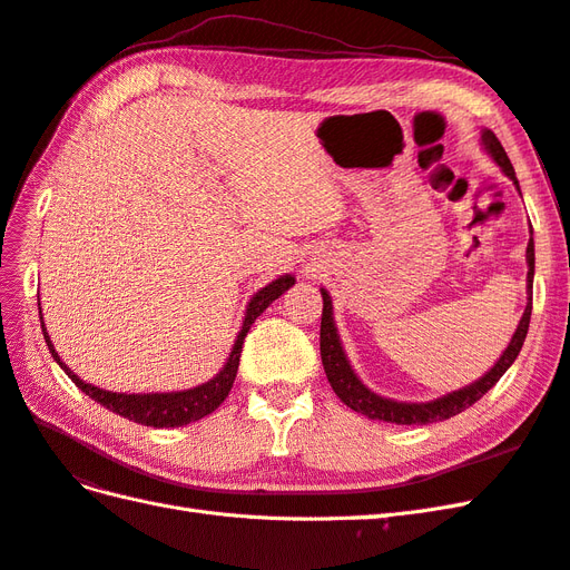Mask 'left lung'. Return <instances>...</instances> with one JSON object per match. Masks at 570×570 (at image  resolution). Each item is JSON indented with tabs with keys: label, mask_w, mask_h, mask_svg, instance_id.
I'll list each match as a JSON object with an SVG mask.
<instances>
[{
	"label": "left lung",
	"mask_w": 570,
	"mask_h": 570,
	"mask_svg": "<svg viewBox=\"0 0 570 570\" xmlns=\"http://www.w3.org/2000/svg\"><path fill=\"white\" fill-rule=\"evenodd\" d=\"M482 145L492 154V159L497 161V166L504 170V174L515 183L519 187V180H515L513 174V166L507 157V151L502 147V142L497 140V135L492 130L482 132ZM521 193V189H519ZM528 256V306L523 312V318L515 327V333L509 342L507 352L502 354V358L497 361L492 366L490 373H485L475 381L473 385L456 390L446 396H440L435 402H428V404H406V402H394V400H385V396H377L373 394L366 385H361L358 377L354 375L352 366L347 356L342 352V344H340V335H337V327L333 321V302L331 295H327L325 289H321L323 295V314H321V358H323V368L327 375V383L335 390V394L340 400L347 404L350 409H354L356 413H364V416L373 419V421H387V423H396V425H425V423H438V421H446L456 416L463 409L473 406L482 394L488 390H492L497 385L499 377L507 373V368L513 364L515 356H519L525 335H528V325H530V314H532V275H534V245H532V237L528 243L525 249Z\"/></svg>",
	"instance_id": "1"
}]
</instances>
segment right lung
<instances>
[{
	"instance_id": "obj_1",
	"label": "right lung",
	"mask_w": 570,
	"mask_h": 570,
	"mask_svg": "<svg viewBox=\"0 0 570 570\" xmlns=\"http://www.w3.org/2000/svg\"><path fill=\"white\" fill-rule=\"evenodd\" d=\"M295 285V278L292 275H283V278L273 281L271 285H266L264 289H258L256 295L252 297L249 306H247V314H245V323H243V331H239L237 340H235V347L228 356V364L223 366V371L214 377V381L204 383L199 387L193 390H183V392H151V394H118V392H109V390H99L90 383H82L76 373H71V368H66L63 361L59 358L55 344L49 342V335L45 331V321H42V335L47 347L55 356L57 364L66 371V375L71 377V381L88 394L92 400L101 406H107L109 411L118 413V416H124L128 421L135 423H142V425H151V428H180L187 423H195L204 416H209L212 411H216L223 400H226L233 383H235V375H237V366H239V352H243V342L245 335L249 333L252 323L256 321V316H262L266 312V306L271 302L278 299L285 289H289ZM40 306V304H38ZM42 318V312H40Z\"/></svg>"
}]
</instances>
